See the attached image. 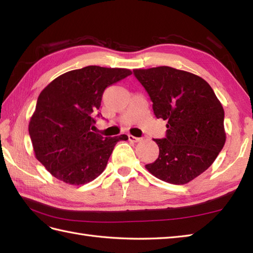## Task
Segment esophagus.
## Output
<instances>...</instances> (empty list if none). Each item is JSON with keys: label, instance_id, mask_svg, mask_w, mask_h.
<instances>
[{"label": "esophagus", "instance_id": "1", "mask_svg": "<svg viewBox=\"0 0 253 253\" xmlns=\"http://www.w3.org/2000/svg\"><path fill=\"white\" fill-rule=\"evenodd\" d=\"M128 139H129V140L132 141V142H139V141H141V138L133 137L132 135H128Z\"/></svg>", "mask_w": 253, "mask_h": 253}]
</instances>
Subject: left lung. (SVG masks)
Returning <instances> with one entry per match:
<instances>
[{
	"instance_id": "1",
	"label": "left lung",
	"mask_w": 253,
	"mask_h": 253,
	"mask_svg": "<svg viewBox=\"0 0 253 253\" xmlns=\"http://www.w3.org/2000/svg\"><path fill=\"white\" fill-rule=\"evenodd\" d=\"M152 101L166 136L154 139L159 158L146 169L157 178L185 185L207 170L226 141L224 109L213 89L195 74L169 66L133 69Z\"/></svg>"
}]
</instances>
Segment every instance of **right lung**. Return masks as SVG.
I'll list each match as a JSON object with an SVG mask.
<instances>
[{"label": "right lung", "mask_w": 253, "mask_h": 253, "mask_svg": "<svg viewBox=\"0 0 253 253\" xmlns=\"http://www.w3.org/2000/svg\"><path fill=\"white\" fill-rule=\"evenodd\" d=\"M129 75L126 68L87 66L61 75L41 91L29 135L37 160L55 178L75 186L95 179L115 144L127 140L126 135L103 137L92 128L104 90Z\"/></svg>", "instance_id": "1"}]
</instances>
